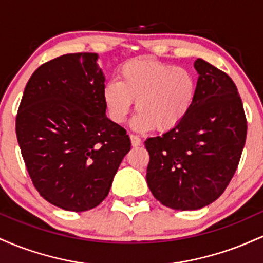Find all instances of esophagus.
<instances>
[{"label":"esophagus","instance_id":"1","mask_svg":"<svg viewBox=\"0 0 263 263\" xmlns=\"http://www.w3.org/2000/svg\"><path fill=\"white\" fill-rule=\"evenodd\" d=\"M129 138H131V143H132V146H134V147L140 146V144L142 143L141 138L138 137L137 135H131V136H129Z\"/></svg>","mask_w":263,"mask_h":263}]
</instances>
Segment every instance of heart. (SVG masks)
<instances>
[{"label": "heart", "mask_w": 263, "mask_h": 263, "mask_svg": "<svg viewBox=\"0 0 263 263\" xmlns=\"http://www.w3.org/2000/svg\"><path fill=\"white\" fill-rule=\"evenodd\" d=\"M197 92V81L184 68L149 58L129 60L119 69V80L104 87L110 119L122 123L136 100L132 126L138 131H168L188 115Z\"/></svg>", "instance_id": "heart-1"}]
</instances>
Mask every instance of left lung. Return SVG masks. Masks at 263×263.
<instances>
[{
    "label": "left lung",
    "instance_id": "obj_1",
    "mask_svg": "<svg viewBox=\"0 0 263 263\" xmlns=\"http://www.w3.org/2000/svg\"><path fill=\"white\" fill-rule=\"evenodd\" d=\"M197 92L176 127L144 141L147 184L159 203L197 210L215 201L234 177L245 146L247 121L237 87L224 71L194 62Z\"/></svg>",
    "mask_w": 263,
    "mask_h": 263
}]
</instances>
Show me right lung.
Returning <instances> with one entry per match:
<instances>
[{
  "label": "right lung",
  "mask_w": 263,
  "mask_h": 263,
  "mask_svg": "<svg viewBox=\"0 0 263 263\" xmlns=\"http://www.w3.org/2000/svg\"><path fill=\"white\" fill-rule=\"evenodd\" d=\"M96 53L65 54L27 83L16 117L21 153L41 197L86 211L107 197L123 157L126 129L106 117L105 77Z\"/></svg>",
  "instance_id": "obj_1"
}]
</instances>
